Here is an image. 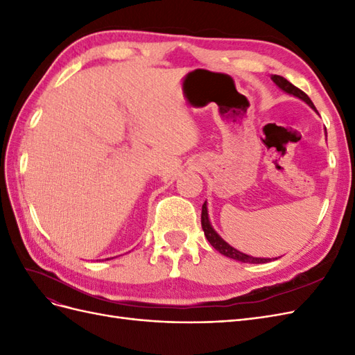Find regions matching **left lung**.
I'll list each match as a JSON object with an SVG mask.
<instances>
[{
  "instance_id": "left-lung-1",
  "label": "left lung",
  "mask_w": 355,
  "mask_h": 355,
  "mask_svg": "<svg viewBox=\"0 0 355 355\" xmlns=\"http://www.w3.org/2000/svg\"><path fill=\"white\" fill-rule=\"evenodd\" d=\"M271 80H272L283 92H286V93H288V94L296 96V98L302 99L305 103H308V105L311 106V108L315 110V106H314L313 102H311V99L308 98V94H305L302 90L297 89L296 85H293L292 83L287 81L284 77H280V75H272ZM201 227H202L204 235H206V239L209 240V243H210L219 253H222L223 256L231 257V259L240 261V262H244V263H266V262L271 261L270 257H253V256H249V254H245V253H241V252H239L237 249H234V247L230 245L227 241H225V240L220 237V235L213 230V227L210 225L209 213H207V202L202 204V210H201ZM272 259H278V257H272Z\"/></svg>"
}]
</instances>
